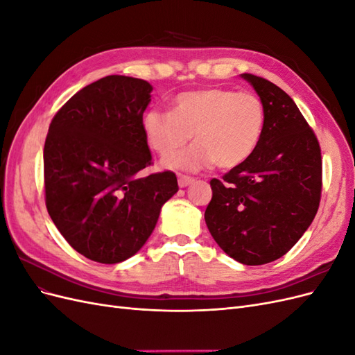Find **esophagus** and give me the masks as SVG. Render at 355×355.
<instances>
[{"instance_id":"34e87169","label":"esophagus","mask_w":355,"mask_h":355,"mask_svg":"<svg viewBox=\"0 0 355 355\" xmlns=\"http://www.w3.org/2000/svg\"><path fill=\"white\" fill-rule=\"evenodd\" d=\"M194 180H196L194 178L185 176V175H179V179H178V182H179V187H180V188H185V187L191 185L192 182H194Z\"/></svg>"}]
</instances>
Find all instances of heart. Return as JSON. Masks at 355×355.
Segmentation results:
<instances>
[{"instance_id":"heart-1","label":"heart","mask_w":355,"mask_h":355,"mask_svg":"<svg viewBox=\"0 0 355 355\" xmlns=\"http://www.w3.org/2000/svg\"><path fill=\"white\" fill-rule=\"evenodd\" d=\"M262 101L249 92L207 87L178 94L171 111L153 108L142 118V130L157 154L170 157L194 136L184 154L166 159L168 167L201 170L213 163L232 168L250 158L265 130Z\"/></svg>"}]
</instances>
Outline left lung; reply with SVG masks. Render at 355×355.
Returning a JSON list of instances; mask_svg holds the SVG:
<instances>
[{"label":"left lung","mask_w":355,"mask_h":355,"mask_svg":"<svg viewBox=\"0 0 355 355\" xmlns=\"http://www.w3.org/2000/svg\"><path fill=\"white\" fill-rule=\"evenodd\" d=\"M266 120L250 158L211 179L204 213L211 237L232 259L263 265L286 254L314 220L321 198V149L296 103L278 85L243 73Z\"/></svg>","instance_id":"1"}]
</instances>
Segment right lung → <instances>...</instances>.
<instances>
[{"label": "right lung", "instance_id": "1", "mask_svg": "<svg viewBox=\"0 0 355 355\" xmlns=\"http://www.w3.org/2000/svg\"><path fill=\"white\" fill-rule=\"evenodd\" d=\"M153 85L108 75L53 116L44 145L46 206L72 249L99 263L141 250L163 204L179 187L173 171L146 178L153 164L142 118Z\"/></svg>", "mask_w": 355, "mask_h": 355}]
</instances>
